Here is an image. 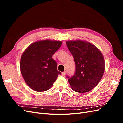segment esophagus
<instances>
[{"instance_id":"obj_1","label":"esophagus","mask_w":123,"mask_h":123,"mask_svg":"<svg viewBox=\"0 0 123 123\" xmlns=\"http://www.w3.org/2000/svg\"><path fill=\"white\" fill-rule=\"evenodd\" d=\"M62 76H65L66 74V71L62 72Z\"/></svg>"}]
</instances>
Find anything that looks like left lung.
<instances>
[{
  "label": "left lung",
  "instance_id": "obj_1",
  "mask_svg": "<svg viewBox=\"0 0 123 123\" xmlns=\"http://www.w3.org/2000/svg\"><path fill=\"white\" fill-rule=\"evenodd\" d=\"M66 44L76 67L71 77L67 76L71 87L80 93L91 91L98 84L105 70L101 51L92 43L81 40L67 41Z\"/></svg>",
  "mask_w": 123,
  "mask_h": 123
}]
</instances>
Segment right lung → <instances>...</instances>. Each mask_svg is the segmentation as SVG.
<instances>
[{
	"label": "right lung",
	"instance_id": "right-lung-1",
	"mask_svg": "<svg viewBox=\"0 0 123 123\" xmlns=\"http://www.w3.org/2000/svg\"><path fill=\"white\" fill-rule=\"evenodd\" d=\"M61 41L44 40L30 44L22 54L20 71L25 82L33 90L47 91L61 72L53 55L61 47Z\"/></svg>",
	"mask_w": 123,
	"mask_h": 123
}]
</instances>
